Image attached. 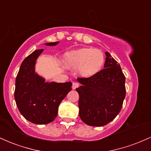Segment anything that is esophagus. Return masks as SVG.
<instances>
[{
    "label": "esophagus",
    "instance_id": "34e87169",
    "mask_svg": "<svg viewBox=\"0 0 151 151\" xmlns=\"http://www.w3.org/2000/svg\"><path fill=\"white\" fill-rule=\"evenodd\" d=\"M79 86V84L78 82H73V84H72V89H75L76 88H77Z\"/></svg>",
    "mask_w": 151,
    "mask_h": 151
}]
</instances>
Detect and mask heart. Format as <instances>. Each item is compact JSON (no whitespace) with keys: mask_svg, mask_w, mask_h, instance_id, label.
I'll list each match as a JSON object with an SVG mask.
<instances>
[{"mask_svg":"<svg viewBox=\"0 0 151 151\" xmlns=\"http://www.w3.org/2000/svg\"><path fill=\"white\" fill-rule=\"evenodd\" d=\"M105 62L104 54L100 50L91 47H83L70 51L65 55L63 63L66 67L77 70L84 77L97 74Z\"/></svg>","mask_w":151,"mask_h":151,"instance_id":"1","label":"heart"}]
</instances>
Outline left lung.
<instances>
[{
	"mask_svg": "<svg viewBox=\"0 0 151 151\" xmlns=\"http://www.w3.org/2000/svg\"><path fill=\"white\" fill-rule=\"evenodd\" d=\"M104 69L90 77H79V116L91 126H103L120 112L126 96V77L120 65L106 52Z\"/></svg>",
	"mask_w": 151,
	"mask_h": 151,
	"instance_id": "8db88e82",
	"label": "left lung"
}]
</instances>
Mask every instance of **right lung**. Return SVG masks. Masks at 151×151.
<instances>
[{"label":"right lung","instance_id":"1","mask_svg":"<svg viewBox=\"0 0 151 151\" xmlns=\"http://www.w3.org/2000/svg\"><path fill=\"white\" fill-rule=\"evenodd\" d=\"M58 42L46 43L53 46ZM43 50H37L22 62L15 79V99L20 114L35 124L52 122L60 102L72 89V82H45L35 72V64Z\"/></svg>","mask_w":151,"mask_h":151}]
</instances>
